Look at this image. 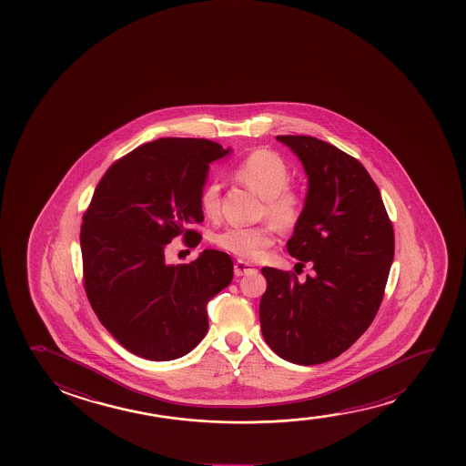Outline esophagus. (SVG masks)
<instances>
[{
    "instance_id": "esophagus-1",
    "label": "esophagus",
    "mask_w": 466,
    "mask_h": 466,
    "mask_svg": "<svg viewBox=\"0 0 466 466\" xmlns=\"http://www.w3.org/2000/svg\"><path fill=\"white\" fill-rule=\"evenodd\" d=\"M253 270H255V268H253L249 262L242 261V259H238V261H236V264H234V274H236L237 277L249 274V272H253Z\"/></svg>"
}]
</instances>
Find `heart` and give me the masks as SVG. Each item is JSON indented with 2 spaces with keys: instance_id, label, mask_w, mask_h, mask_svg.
<instances>
[{
  "instance_id": "obj_1",
  "label": "heart",
  "mask_w": 466,
  "mask_h": 466,
  "mask_svg": "<svg viewBox=\"0 0 466 466\" xmlns=\"http://www.w3.org/2000/svg\"><path fill=\"white\" fill-rule=\"evenodd\" d=\"M242 185L259 194L266 202V213L283 229L299 223L304 211V198L289 181V168L279 154L268 149H256L234 168ZM200 207L205 217L217 218L221 208V189L218 183H210L200 196ZM264 223L255 228H226L215 237L219 248L229 251L243 259H261L274 245L277 227Z\"/></svg>"
}]
</instances>
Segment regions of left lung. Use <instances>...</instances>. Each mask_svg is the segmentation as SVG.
<instances>
[{"label":"left lung","instance_id":"left-lung-1","mask_svg":"<svg viewBox=\"0 0 466 466\" xmlns=\"http://www.w3.org/2000/svg\"><path fill=\"white\" fill-rule=\"evenodd\" d=\"M309 177L304 211L287 242L312 274L262 268V336L291 363H325L357 342L382 304L395 232L380 192L355 157L306 135H279Z\"/></svg>","mask_w":466,"mask_h":466}]
</instances>
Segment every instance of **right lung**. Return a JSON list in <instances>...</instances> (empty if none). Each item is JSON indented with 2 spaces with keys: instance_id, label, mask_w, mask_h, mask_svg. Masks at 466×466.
Wrapping results in <instances>:
<instances>
[{
  "instance_id": "add662e5",
  "label": "right lung",
  "mask_w": 466,
  "mask_h": 466,
  "mask_svg": "<svg viewBox=\"0 0 466 466\" xmlns=\"http://www.w3.org/2000/svg\"><path fill=\"white\" fill-rule=\"evenodd\" d=\"M230 149L205 138H159L111 164L81 224L83 281L111 336L151 361L183 357L205 338V304L228 287V253L205 249L187 264H167L175 237L196 248L204 221L200 196L213 160Z\"/></svg>"
}]
</instances>
